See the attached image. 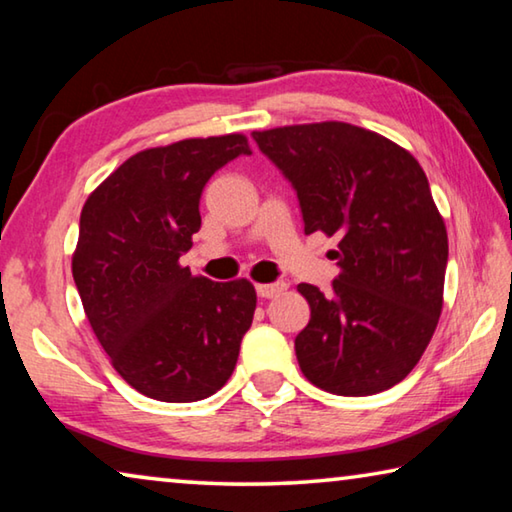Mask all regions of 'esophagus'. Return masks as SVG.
Instances as JSON below:
<instances>
[{
	"label": "esophagus",
	"mask_w": 512,
	"mask_h": 512,
	"mask_svg": "<svg viewBox=\"0 0 512 512\" xmlns=\"http://www.w3.org/2000/svg\"><path fill=\"white\" fill-rule=\"evenodd\" d=\"M282 291H287V282H264V285H257V294L262 298H275Z\"/></svg>",
	"instance_id": "1"
}]
</instances>
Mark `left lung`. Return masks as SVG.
Returning a JSON list of instances; mask_svg holds the SVG:
<instances>
[{
	"instance_id": "8db88e82",
	"label": "left lung",
	"mask_w": 512,
	"mask_h": 512,
	"mask_svg": "<svg viewBox=\"0 0 512 512\" xmlns=\"http://www.w3.org/2000/svg\"><path fill=\"white\" fill-rule=\"evenodd\" d=\"M253 139L294 184L305 234L339 239L330 294L298 285L312 312L296 337L303 376L339 396L401 383L444 305L449 239L424 168L399 143L339 120Z\"/></svg>"
}]
</instances>
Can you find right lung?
I'll list each match as a JSON object with an SVG mask.
<instances>
[{"label":"right lung","instance_id":"add662e5","mask_svg":"<svg viewBox=\"0 0 512 512\" xmlns=\"http://www.w3.org/2000/svg\"><path fill=\"white\" fill-rule=\"evenodd\" d=\"M239 154H250L243 134L141 150L81 209L72 278L86 319L111 367L150 399L218 392L253 323V282H214L180 264L200 230L202 189Z\"/></svg>","mask_w":512,"mask_h":512}]
</instances>
